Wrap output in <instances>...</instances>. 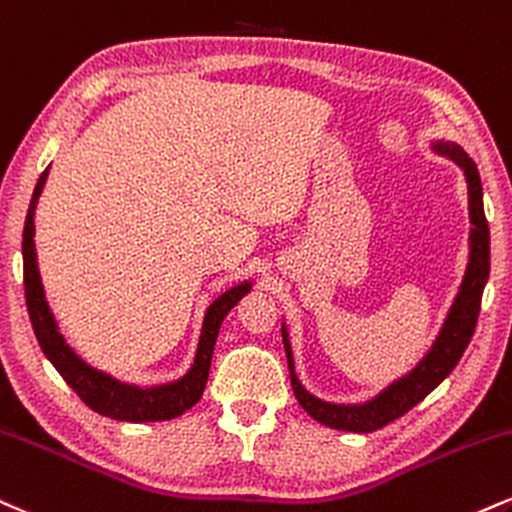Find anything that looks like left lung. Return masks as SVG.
<instances>
[{
  "mask_svg": "<svg viewBox=\"0 0 512 512\" xmlns=\"http://www.w3.org/2000/svg\"><path fill=\"white\" fill-rule=\"evenodd\" d=\"M441 152L455 159L465 169L467 188H470V217H472V255L470 267H467L463 288H460L458 298L451 307L446 324H443L441 336L436 338L434 348L429 355L417 365L405 379L391 384L389 389L374 398L367 405H331L322 403V400L312 398L303 386H300L298 377L293 372V355L291 346H288V336L283 331V348L288 355V369H291V384L298 403L303 405L310 417L317 422L326 424V427L343 429V432H377V429L386 427L405 412L415 408L420 400H424L432 393L436 386L441 384L458 360L463 357L465 348L470 346L474 326H477L479 310H482V293L484 283L489 279V224H486L484 202H482V181H479L477 164L460 150L458 145H441Z\"/></svg>",
  "mask_w": 512,
  "mask_h": 512,
  "instance_id": "1",
  "label": "left lung"
}]
</instances>
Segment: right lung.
Returning <instances> with one entry per match:
<instances>
[{
    "instance_id": "add662e5",
    "label": "right lung",
    "mask_w": 512,
    "mask_h": 512,
    "mask_svg": "<svg viewBox=\"0 0 512 512\" xmlns=\"http://www.w3.org/2000/svg\"><path fill=\"white\" fill-rule=\"evenodd\" d=\"M47 171L49 166L38 178V186H35L33 200H30L28 207L26 226H23V286H26L30 324H33L35 336H38L42 353H45L49 357V362L57 367V372L64 377L66 384L78 393V398L83 400L88 408L100 412V415L123 422L174 420V417L183 415V412L193 408L197 400L202 398V391H205L209 377V362H212L214 343H217L219 336V326L224 322V317L229 315L231 307L250 291V286L243 283V286L231 288V291H226L221 298H217L209 305L205 326H202L195 365L186 377L176 381V384L157 386V389H131V386H123L112 377H107V374L95 372V369L85 365V362L76 357V353L64 343L57 324H54L52 312H49L45 291H42L40 283L33 243V214L35 202H38L42 186H45L47 181Z\"/></svg>"
}]
</instances>
